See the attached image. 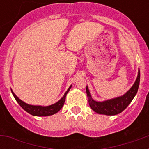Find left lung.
Segmentation results:
<instances>
[{"label":"left lung","mask_w":149,"mask_h":149,"mask_svg":"<svg viewBox=\"0 0 149 149\" xmlns=\"http://www.w3.org/2000/svg\"><path fill=\"white\" fill-rule=\"evenodd\" d=\"M139 80H140V72L139 70L136 81L132 87L129 89L125 94L119 98L107 100L103 102H98V101H94L91 97L89 89L86 86V90L88 99H89V107L92 108V110L98 114L113 116L120 113L128 106L129 104L134 99V96L136 95L138 88H139Z\"/></svg>","instance_id":"8db88e82"}]
</instances>
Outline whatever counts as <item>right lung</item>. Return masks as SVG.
<instances>
[{"instance_id": "right-lung-1", "label": "right lung", "mask_w": 149, "mask_h": 149, "mask_svg": "<svg viewBox=\"0 0 149 149\" xmlns=\"http://www.w3.org/2000/svg\"><path fill=\"white\" fill-rule=\"evenodd\" d=\"M71 87H72V86L68 88V90L65 92V93L64 94L63 98H62L58 102H56V103L54 104L47 107L33 106V105L27 104L24 103V101H22L21 99H19V98L15 95V93H13V91H12V93H13V96H14V98L16 100L17 102L19 104V105H20L25 111H27L28 113L31 114V115L33 116H46L53 115V114L56 113L57 112L60 111V109H61L62 107H63V105H64L65 100V96H66L67 93H68V91L70 90Z\"/></svg>"}]
</instances>
